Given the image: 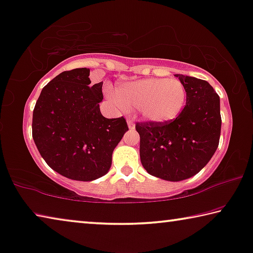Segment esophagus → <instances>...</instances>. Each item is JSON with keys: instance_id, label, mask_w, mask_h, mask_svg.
Instances as JSON below:
<instances>
[{"instance_id": "34e87169", "label": "esophagus", "mask_w": 253, "mask_h": 253, "mask_svg": "<svg viewBox=\"0 0 253 253\" xmlns=\"http://www.w3.org/2000/svg\"><path fill=\"white\" fill-rule=\"evenodd\" d=\"M127 124H128V127H129V129H134L135 125H134V120L131 118H128L127 119Z\"/></svg>"}]
</instances>
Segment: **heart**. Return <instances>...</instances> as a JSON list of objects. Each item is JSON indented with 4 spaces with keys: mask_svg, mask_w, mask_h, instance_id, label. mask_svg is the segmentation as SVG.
<instances>
[{
    "mask_svg": "<svg viewBox=\"0 0 253 253\" xmlns=\"http://www.w3.org/2000/svg\"><path fill=\"white\" fill-rule=\"evenodd\" d=\"M111 97L119 107L137 109L148 122L166 124L182 112L186 89L176 78H148L120 86Z\"/></svg>",
    "mask_w": 253,
    "mask_h": 253,
    "instance_id": "b5f03b06",
    "label": "heart"
}]
</instances>
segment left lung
Wrapping results in <instances>:
<instances>
[{
    "label": "left lung",
    "instance_id": "1",
    "mask_svg": "<svg viewBox=\"0 0 253 253\" xmlns=\"http://www.w3.org/2000/svg\"><path fill=\"white\" fill-rule=\"evenodd\" d=\"M186 89V104L166 124L136 123L139 157L150 175L178 182L201 170L219 144V96L203 79L175 75Z\"/></svg>",
    "mask_w": 253,
    "mask_h": 253
}]
</instances>
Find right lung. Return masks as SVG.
I'll return each instance as SVG.
<instances>
[{
	"label": "right lung",
	"instance_id": "add662e5",
	"mask_svg": "<svg viewBox=\"0 0 253 253\" xmlns=\"http://www.w3.org/2000/svg\"><path fill=\"white\" fill-rule=\"evenodd\" d=\"M89 69L63 71L45 85L33 112L34 142L50 167L89 182L111 167L112 152L128 130L124 117L108 119L99 103L103 83L90 85Z\"/></svg>",
	"mask_w": 253,
	"mask_h": 253
}]
</instances>
